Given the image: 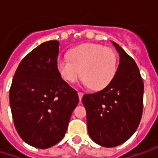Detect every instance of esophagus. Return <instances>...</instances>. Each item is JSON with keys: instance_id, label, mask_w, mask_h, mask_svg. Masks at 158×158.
I'll return each mask as SVG.
<instances>
[{"instance_id": "1", "label": "esophagus", "mask_w": 158, "mask_h": 158, "mask_svg": "<svg viewBox=\"0 0 158 158\" xmlns=\"http://www.w3.org/2000/svg\"><path fill=\"white\" fill-rule=\"evenodd\" d=\"M77 94H78V97H79V99H80V101H81L82 98V96H83V93H82V92H80V91H78V92H77Z\"/></svg>"}]
</instances>
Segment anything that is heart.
I'll return each mask as SVG.
<instances>
[{
	"mask_svg": "<svg viewBox=\"0 0 158 158\" xmlns=\"http://www.w3.org/2000/svg\"><path fill=\"white\" fill-rule=\"evenodd\" d=\"M117 54L105 46L83 44L71 49L68 57L57 60V70L65 81L74 82L81 75L82 83L92 90L105 89L117 71Z\"/></svg>",
	"mask_w": 158,
	"mask_h": 158,
	"instance_id": "b5f03b06",
	"label": "heart"
}]
</instances>
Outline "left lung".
<instances>
[{
	"mask_svg": "<svg viewBox=\"0 0 158 158\" xmlns=\"http://www.w3.org/2000/svg\"><path fill=\"white\" fill-rule=\"evenodd\" d=\"M119 55L116 74L109 85L93 94H84L87 127L91 140L107 148L124 143L136 131L143 114V79L136 63L112 41Z\"/></svg>",
	"mask_w": 158,
	"mask_h": 158,
	"instance_id": "1",
	"label": "left lung"
}]
</instances>
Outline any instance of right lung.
<instances>
[{
	"mask_svg": "<svg viewBox=\"0 0 158 158\" xmlns=\"http://www.w3.org/2000/svg\"><path fill=\"white\" fill-rule=\"evenodd\" d=\"M60 43L50 40L23 59L12 81L9 104L15 129L25 143L47 149L65 135L78 104L76 90L60 76Z\"/></svg>",
	"mask_w": 158,
	"mask_h": 158,
	"instance_id": "1",
	"label": "right lung"
}]
</instances>
